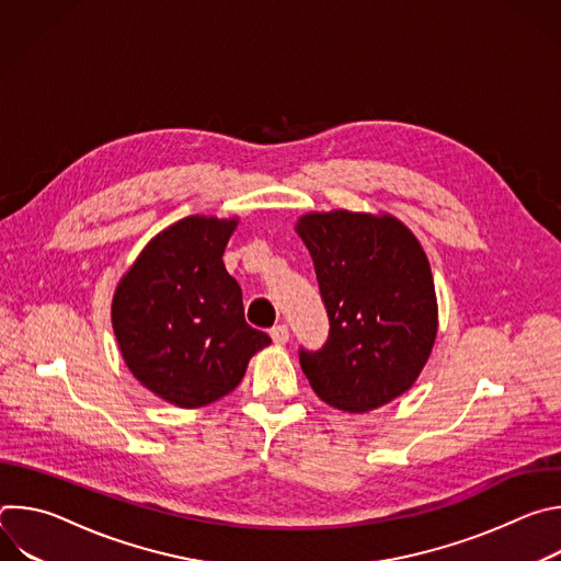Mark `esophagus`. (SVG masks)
Returning <instances> with one entry per match:
<instances>
[{"instance_id":"34e87169","label":"esophagus","mask_w":561,"mask_h":561,"mask_svg":"<svg viewBox=\"0 0 561 561\" xmlns=\"http://www.w3.org/2000/svg\"><path fill=\"white\" fill-rule=\"evenodd\" d=\"M271 337H273V342L275 344H286L288 342V337H290V333H288V327L286 324H277V327H273L271 329Z\"/></svg>"}]
</instances>
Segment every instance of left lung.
<instances>
[{
	"instance_id": "1",
	"label": "left lung",
	"mask_w": 561,
	"mask_h": 561,
	"mask_svg": "<svg viewBox=\"0 0 561 561\" xmlns=\"http://www.w3.org/2000/svg\"><path fill=\"white\" fill-rule=\"evenodd\" d=\"M297 232L331 327L322 348H299V366L327 404L379 409L413 386L437 335L428 260L415 234L388 215L310 213Z\"/></svg>"
}]
</instances>
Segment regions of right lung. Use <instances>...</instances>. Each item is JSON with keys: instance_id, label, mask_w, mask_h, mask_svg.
Masks as SVG:
<instances>
[{"instance_id": "right-lung-1", "label": "right lung", "mask_w": 561, "mask_h": 561, "mask_svg": "<svg viewBox=\"0 0 561 561\" xmlns=\"http://www.w3.org/2000/svg\"><path fill=\"white\" fill-rule=\"evenodd\" d=\"M234 226V219H180L150 239L113 297L126 366L180 409L228 394L249 359L271 344L247 324L242 288L221 262Z\"/></svg>"}]
</instances>
